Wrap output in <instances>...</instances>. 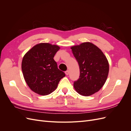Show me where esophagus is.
Wrapping results in <instances>:
<instances>
[{"label": "esophagus", "mask_w": 131, "mask_h": 131, "mask_svg": "<svg viewBox=\"0 0 131 131\" xmlns=\"http://www.w3.org/2000/svg\"><path fill=\"white\" fill-rule=\"evenodd\" d=\"M65 73H66V74L67 75H68L69 74V70H67L66 72H65Z\"/></svg>", "instance_id": "esophagus-1"}]
</instances>
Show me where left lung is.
I'll list each match as a JSON object with an SVG mask.
<instances>
[{
  "instance_id": "8db88e82",
  "label": "left lung",
  "mask_w": 131,
  "mask_h": 131,
  "mask_svg": "<svg viewBox=\"0 0 131 131\" xmlns=\"http://www.w3.org/2000/svg\"><path fill=\"white\" fill-rule=\"evenodd\" d=\"M80 68L79 79L74 88L82 96H89L100 91L108 76L109 66L102 50L90 42L70 47Z\"/></svg>"
}]
</instances>
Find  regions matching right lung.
<instances>
[{
  "label": "right lung",
  "instance_id": "1",
  "mask_svg": "<svg viewBox=\"0 0 131 131\" xmlns=\"http://www.w3.org/2000/svg\"><path fill=\"white\" fill-rule=\"evenodd\" d=\"M60 49L58 45L49 43L35 45L23 56L22 70L30 89L45 96L56 90L61 79L66 75L57 68L53 57Z\"/></svg>",
  "mask_w": 131,
  "mask_h": 131
}]
</instances>
